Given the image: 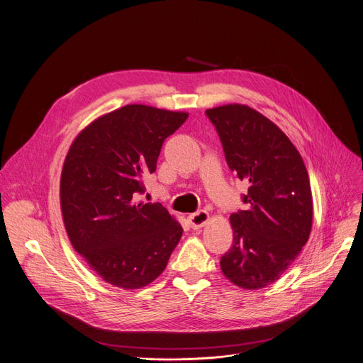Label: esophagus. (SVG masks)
<instances>
[{
    "label": "esophagus",
    "mask_w": 363,
    "mask_h": 363,
    "mask_svg": "<svg viewBox=\"0 0 363 363\" xmlns=\"http://www.w3.org/2000/svg\"><path fill=\"white\" fill-rule=\"evenodd\" d=\"M208 218H210V216H208L207 211H199V213L191 214V216L186 217L189 227L194 228V230H199V228L204 227L207 224Z\"/></svg>",
    "instance_id": "1"
}]
</instances>
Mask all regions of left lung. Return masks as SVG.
<instances>
[{"label":"left lung","instance_id":"left-lung-1","mask_svg":"<svg viewBox=\"0 0 363 363\" xmlns=\"http://www.w3.org/2000/svg\"><path fill=\"white\" fill-rule=\"evenodd\" d=\"M228 168L249 184L246 210L230 216L233 245L220 260L223 275L243 289L278 281L308 242L313 196L304 160L284 131L245 104L206 111Z\"/></svg>","mask_w":363,"mask_h":363}]
</instances>
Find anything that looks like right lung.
Segmentation results:
<instances>
[{
  "label": "right lung",
  "mask_w": 363,
  "mask_h": 363,
  "mask_svg": "<svg viewBox=\"0 0 363 363\" xmlns=\"http://www.w3.org/2000/svg\"><path fill=\"white\" fill-rule=\"evenodd\" d=\"M185 111L128 104L103 114L74 139L60 174V210L74 249L110 285L139 289L168 265L182 227L160 204H145L143 177Z\"/></svg>",
  "instance_id": "right-lung-1"
}]
</instances>
